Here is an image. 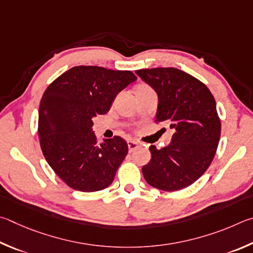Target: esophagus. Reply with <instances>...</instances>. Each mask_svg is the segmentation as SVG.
Instances as JSON below:
<instances>
[{
  "instance_id": "1",
  "label": "esophagus",
  "mask_w": 253,
  "mask_h": 253,
  "mask_svg": "<svg viewBox=\"0 0 253 253\" xmlns=\"http://www.w3.org/2000/svg\"><path fill=\"white\" fill-rule=\"evenodd\" d=\"M127 147H129V151L132 152V151H134V150L139 147V144H138V142H136V141L130 140V141H127Z\"/></svg>"
}]
</instances>
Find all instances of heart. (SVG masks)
Instances as JSON below:
<instances>
[{"label":"heart","instance_id":"obj_1","mask_svg":"<svg viewBox=\"0 0 253 253\" xmlns=\"http://www.w3.org/2000/svg\"><path fill=\"white\" fill-rule=\"evenodd\" d=\"M145 90H151V88H150L148 85H144V84H141V85L136 87V91H145Z\"/></svg>","mask_w":253,"mask_h":253}]
</instances>
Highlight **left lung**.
<instances>
[{"label": "left lung", "mask_w": 253, "mask_h": 253, "mask_svg": "<svg viewBox=\"0 0 253 253\" xmlns=\"http://www.w3.org/2000/svg\"><path fill=\"white\" fill-rule=\"evenodd\" d=\"M157 92L156 122L174 130L168 147H150L151 160L142 167L147 182L163 191L189 187L213 160L221 134L215 100L205 83L174 68L138 70Z\"/></svg>", "instance_id": "8db88e82"}]
</instances>
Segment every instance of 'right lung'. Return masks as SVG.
<instances>
[{
    "instance_id": "obj_1",
    "label": "right lung",
    "mask_w": 253,
    "mask_h": 253,
    "mask_svg": "<svg viewBox=\"0 0 253 253\" xmlns=\"http://www.w3.org/2000/svg\"><path fill=\"white\" fill-rule=\"evenodd\" d=\"M135 80L131 71L79 65L44 92L39 108L40 144L46 162L70 188L94 192L113 182L127 143L121 136L97 142L93 118L108 112L118 93Z\"/></svg>"
}]
</instances>
